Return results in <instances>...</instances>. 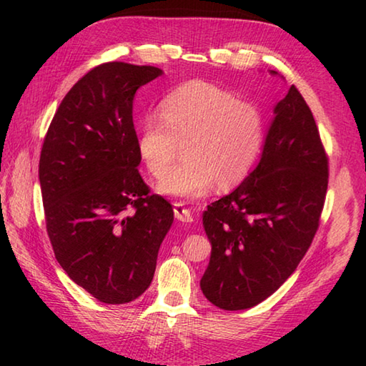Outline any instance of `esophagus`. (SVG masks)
<instances>
[{"mask_svg": "<svg viewBox=\"0 0 366 366\" xmlns=\"http://www.w3.org/2000/svg\"><path fill=\"white\" fill-rule=\"evenodd\" d=\"M174 216H176L177 221H181V222H192V221H194V217H192L190 211L187 208H184V203H181V202L174 203Z\"/></svg>", "mask_w": 366, "mask_h": 366, "instance_id": "esophagus-1", "label": "esophagus"}]
</instances>
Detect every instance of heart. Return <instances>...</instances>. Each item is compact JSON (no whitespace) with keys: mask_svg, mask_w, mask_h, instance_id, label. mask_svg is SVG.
<instances>
[{"mask_svg":"<svg viewBox=\"0 0 366 366\" xmlns=\"http://www.w3.org/2000/svg\"><path fill=\"white\" fill-rule=\"evenodd\" d=\"M160 114L142 119L137 152L150 174L162 177L184 145L186 160L157 184L163 195L200 198L214 182L221 189L234 187L249 174L262 150L261 109L204 79L179 84L164 96Z\"/></svg>","mask_w":366,"mask_h":366,"instance_id":"1","label":"heart"}]
</instances>
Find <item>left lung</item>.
Wrapping results in <instances>:
<instances>
[{
    "label": "left lung",
    "mask_w": 366,
    "mask_h": 366,
    "mask_svg": "<svg viewBox=\"0 0 366 366\" xmlns=\"http://www.w3.org/2000/svg\"><path fill=\"white\" fill-rule=\"evenodd\" d=\"M274 115L256 168L203 212L211 257L200 288L224 310L254 307L274 295L296 270L320 222L328 158L296 86Z\"/></svg>",
    "instance_id": "obj_1"
}]
</instances>
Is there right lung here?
I'll list each match as a JSON object with an SVG mask.
<instances>
[{"mask_svg": "<svg viewBox=\"0 0 366 366\" xmlns=\"http://www.w3.org/2000/svg\"><path fill=\"white\" fill-rule=\"evenodd\" d=\"M163 70L107 62L64 97L39 157L46 229L61 267L97 301L126 304L150 287L174 221L139 174L132 102Z\"/></svg>", "mask_w": 366, "mask_h": 366, "instance_id": "add662e5", "label": "right lung"}]
</instances>
